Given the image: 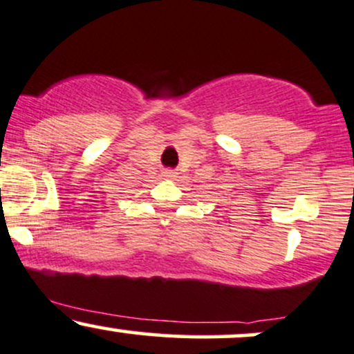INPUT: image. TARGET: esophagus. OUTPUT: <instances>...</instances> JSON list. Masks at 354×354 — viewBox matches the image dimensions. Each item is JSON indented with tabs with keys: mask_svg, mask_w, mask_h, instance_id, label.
I'll list each match as a JSON object with an SVG mask.
<instances>
[{
	"mask_svg": "<svg viewBox=\"0 0 354 354\" xmlns=\"http://www.w3.org/2000/svg\"><path fill=\"white\" fill-rule=\"evenodd\" d=\"M165 176L166 178H173L174 176V171H173V169H168V171L165 173Z\"/></svg>",
	"mask_w": 354,
	"mask_h": 354,
	"instance_id": "34e87169",
	"label": "esophagus"
}]
</instances>
